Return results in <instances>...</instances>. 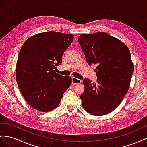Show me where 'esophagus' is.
<instances>
[{
  "instance_id": "esophagus-1",
  "label": "esophagus",
  "mask_w": 147,
  "mask_h": 147,
  "mask_svg": "<svg viewBox=\"0 0 147 147\" xmlns=\"http://www.w3.org/2000/svg\"><path fill=\"white\" fill-rule=\"evenodd\" d=\"M82 82V81L81 80H79V79H77L74 77L72 78V84H81Z\"/></svg>"
}]
</instances>
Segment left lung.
<instances>
[{
  "mask_svg": "<svg viewBox=\"0 0 147 147\" xmlns=\"http://www.w3.org/2000/svg\"><path fill=\"white\" fill-rule=\"evenodd\" d=\"M78 41L89 66L97 65V82L86 78L82 106L90 114H109L122 102L130 87L134 65L129 48L104 32L82 34Z\"/></svg>",
  "mask_w": 147,
  "mask_h": 147,
  "instance_id": "1",
  "label": "left lung"
}]
</instances>
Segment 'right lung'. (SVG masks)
<instances>
[{
    "instance_id": "right-lung-1",
    "label": "right lung",
    "mask_w": 147,
    "mask_h": 147,
    "mask_svg": "<svg viewBox=\"0 0 147 147\" xmlns=\"http://www.w3.org/2000/svg\"><path fill=\"white\" fill-rule=\"evenodd\" d=\"M73 35L57 32L40 33L30 37L20 49L16 80L22 96L35 109L43 112L58 106L72 79L55 72Z\"/></svg>"
}]
</instances>
